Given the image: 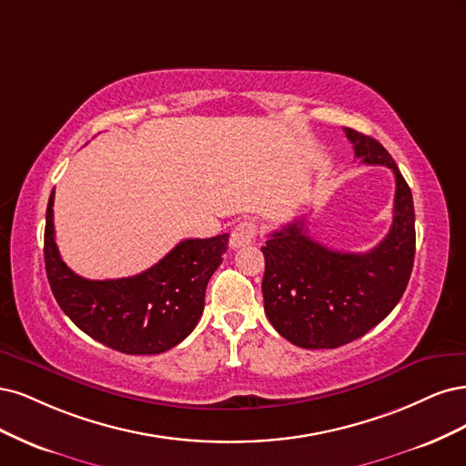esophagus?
<instances>
[{
    "label": "esophagus",
    "mask_w": 466,
    "mask_h": 466,
    "mask_svg": "<svg viewBox=\"0 0 466 466\" xmlns=\"http://www.w3.org/2000/svg\"><path fill=\"white\" fill-rule=\"evenodd\" d=\"M258 232H259L258 222H253V220L238 222L236 227H234V230H232V234H230V246L234 249L249 246L253 239H255V236H258Z\"/></svg>",
    "instance_id": "34e87169"
}]
</instances>
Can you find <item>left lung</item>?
<instances>
[{
	"mask_svg": "<svg viewBox=\"0 0 466 466\" xmlns=\"http://www.w3.org/2000/svg\"><path fill=\"white\" fill-rule=\"evenodd\" d=\"M356 158L395 174L393 224L366 253L325 248L294 220L275 230L265 246L261 282L265 313L277 331L302 349H337L364 337L399 304L412 273L416 232L409 184L385 147L344 129Z\"/></svg>",
	"mask_w": 466,
	"mask_h": 466,
	"instance_id": "obj_1",
	"label": "left lung"
}]
</instances>
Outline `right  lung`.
Returning <instances> with one entry per match:
<instances>
[{
	"label": "right lung",
	"mask_w": 466,
	"mask_h": 466,
	"mask_svg": "<svg viewBox=\"0 0 466 466\" xmlns=\"http://www.w3.org/2000/svg\"><path fill=\"white\" fill-rule=\"evenodd\" d=\"M54 191L46 208L44 263L52 294L83 333L124 354H160L198 325L205 289L228 234L184 239L147 271L110 280H88L64 263L54 236Z\"/></svg>",
	"instance_id": "add662e5"
}]
</instances>
